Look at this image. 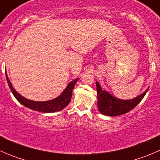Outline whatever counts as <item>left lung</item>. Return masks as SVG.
I'll return each instance as SVG.
<instances>
[{
  "instance_id": "left-lung-1",
  "label": "left lung",
  "mask_w": 160,
  "mask_h": 160,
  "mask_svg": "<svg viewBox=\"0 0 160 160\" xmlns=\"http://www.w3.org/2000/svg\"><path fill=\"white\" fill-rule=\"evenodd\" d=\"M98 91V108L101 114L107 116H118L128 113L136 107L143 99L148 89L143 93L130 100H122L112 96L109 92L102 90L101 85L96 82Z\"/></svg>"
}]
</instances>
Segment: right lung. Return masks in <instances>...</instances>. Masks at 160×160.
<instances>
[{"instance_id":"add662e5","label":"right lung","mask_w":160,"mask_h":160,"mask_svg":"<svg viewBox=\"0 0 160 160\" xmlns=\"http://www.w3.org/2000/svg\"><path fill=\"white\" fill-rule=\"evenodd\" d=\"M6 74V79H7L8 83L10 88V89L12 92L14 98L18 100L19 103L24 105L25 107L28 108L32 109L33 111H39V112L42 113H53L62 110L64 108L67 107L70 102L71 98H72V89L74 88L76 83L78 80V78L75 79L74 80L71 81L70 83L67 86L65 90L62 91L59 96L56 98L55 99L50 100V101H32V100L27 99V98H24L22 95L19 94L15 89H14L12 87V84L9 80L8 77L7 72H5Z\"/></svg>"}]
</instances>
